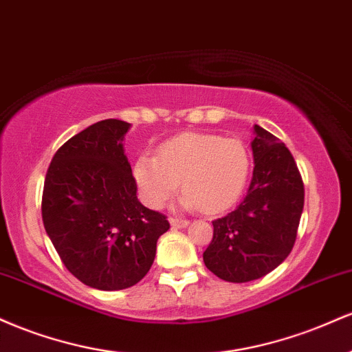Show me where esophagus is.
<instances>
[{"label":"esophagus","mask_w":352,"mask_h":352,"mask_svg":"<svg viewBox=\"0 0 352 352\" xmlns=\"http://www.w3.org/2000/svg\"><path fill=\"white\" fill-rule=\"evenodd\" d=\"M170 225L173 228H185L188 225V220H180V218L172 217L170 218Z\"/></svg>","instance_id":"obj_1"}]
</instances>
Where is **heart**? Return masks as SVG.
Wrapping results in <instances>:
<instances>
[{
	"instance_id": "obj_1",
	"label": "heart",
	"mask_w": 352,
	"mask_h": 352,
	"mask_svg": "<svg viewBox=\"0 0 352 352\" xmlns=\"http://www.w3.org/2000/svg\"><path fill=\"white\" fill-rule=\"evenodd\" d=\"M248 147L240 139L215 134H182L165 142L157 157L140 155L134 179L147 207L162 208L182 187V205L213 213L236 201L248 182Z\"/></svg>"
}]
</instances>
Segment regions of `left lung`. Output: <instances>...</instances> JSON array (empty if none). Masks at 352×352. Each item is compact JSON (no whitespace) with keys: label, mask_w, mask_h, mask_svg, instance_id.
Instances as JSON below:
<instances>
[{"label":"left lung","mask_w":352,"mask_h":352,"mask_svg":"<svg viewBox=\"0 0 352 352\" xmlns=\"http://www.w3.org/2000/svg\"><path fill=\"white\" fill-rule=\"evenodd\" d=\"M254 168L248 193L228 215L213 220L205 266L221 280H258L292 253L296 241L305 185L292 152L278 137L254 125Z\"/></svg>","instance_id":"8db88e82"}]
</instances>
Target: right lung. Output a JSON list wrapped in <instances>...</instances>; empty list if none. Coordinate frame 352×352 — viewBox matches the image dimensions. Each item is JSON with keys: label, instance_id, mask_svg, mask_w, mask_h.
<instances>
[{"label": "right lung", "instance_id": "right-lung-1", "mask_svg": "<svg viewBox=\"0 0 352 352\" xmlns=\"http://www.w3.org/2000/svg\"><path fill=\"white\" fill-rule=\"evenodd\" d=\"M131 124L106 119L71 137L52 157L41 213L60 261L91 288H131L148 273L170 223L137 200L124 155Z\"/></svg>", "mask_w": 352, "mask_h": 352}]
</instances>
